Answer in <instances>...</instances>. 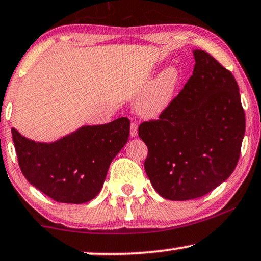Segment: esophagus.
<instances>
[{
	"label": "esophagus",
	"instance_id": "1",
	"mask_svg": "<svg viewBox=\"0 0 261 261\" xmlns=\"http://www.w3.org/2000/svg\"><path fill=\"white\" fill-rule=\"evenodd\" d=\"M138 134V125L135 123V121H133L130 125V135L131 137H136Z\"/></svg>",
	"mask_w": 261,
	"mask_h": 261
}]
</instances>
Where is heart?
<instances>
[{
    "label": "heart",
    "mask_w": 261,
    "mask_h": 261,
    "mask_svg": "<svg viewBox=\"0 0 261 261\" xmlns=\"http://www.w3.org/2000/svg\"><path fill=\"white\" fill-rule=\"evenodd\" d=\"M179 79V71L175 68H167L160 72L138 98V113L145 118H156L165 112L174 99Z\"/></svg>",
    "instance_id": "heart-1"
}]
</instances>
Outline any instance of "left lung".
Segmentation results:
<instances>
[{
	"label": "left lung",
	"instance_id": "1",
	"mask_svg": "<svg viewBox=\"0 0 261 261\" xmlns=\"http://www.w3.org/2000/svg\"><path fill=\"white\" fill-rule=\"evenodd\" d=\"M193 74L138 136L148 147L144 169L160 196L190 200L227 180L238 165L246 119L238 82L207 52L194 50Z\"/></svg>",
	"mask_w": 261,
	"mask_h": 261
}]
</instances>
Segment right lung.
Wrapping results in <instances>:
<instances>
[{
	"label": "right lung",
	"mask_w": 261,
	"mask_h": 261,
	"mask_svg": "<svg viewBox=\"0 0 261 261\" xmlns=\"http://www.w3.org/2000/svg\"><path fill=\"white\" fill-rule=\"evenodd\" d=\"M128 133L126 117L83 126L50 144L27 140L12 128L17 162L27 181L51 199L67 204H82L98 196Z\"/></svg>",
	"instance_id": "right-lung-1"
}]
</instances>
